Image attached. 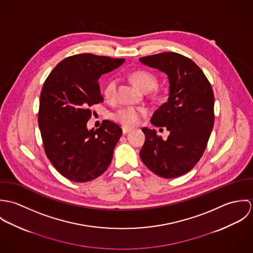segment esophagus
Listing matches in <instances>:
<instances>
[{
	"label": "esophagus",
	"mask_w": 253,
	"mask_h": 253,
	"mask_svg": "<svg viewBox=\"0 0 253 253\" xmlns=\"http://www.w3.org/2000/svg\"><path fill=\"white\" fill-rule=\"evenodd\" d=\"M132 129L131 128H129V127H126V126H124L123 127V133L124 134H126V133H128V132H130Z\"/></svg>",
	"instance_id": "esophagus-1"
}]
</instances>
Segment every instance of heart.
I'll return each mask as SVG.
<instances>
[{
	"instance_id": "1",
	"label": "heart",
	"mask_w": 253,
	"mask_h": 253,
	"mask_svg": "<svg viewBox=\"0 0 253 253\" xmlns=\"http://www.w3.org/2000/svg\"><path fill=\"white\" fill-rule=\"evenodd\" d=\"M130 78L133 83L144 91L154 89L158 84V78L150 71L144 69H138L130 74ZM117 79H110L103 87V95L106 99L112 100L116 96L117 90ZM147 114L146 109L134 106H124L115 111L112 118L117 123L123 125L126 127H132L137 126L142 117Z\"/></svg>"
}]
</instances>
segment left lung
<instances>
[{"label":"left lung","instance_id":"1","mask_svg":"<svg viewBox=\"0 0 253 253\" xmlns=\"http://www.w3.org/2000/svg\"><path fill=\"white\" fill-rule=\"evenodd\" d=\"M167 73L169 96L152 116L151 124L169 131L163 140L155 129L143 127L140 150L145 166L158 176L175 178L190 171L202 158L214 124V94L202 69L176 52H162L139 58ZM163 128H160V130Z\"/></svg>","mask_w":253,"mask_h":253}]
</instances>
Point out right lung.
<instances>
[{"instance_id":"add662e5","label":"right lung","mask_w":253,"mask_h":253,"mask_svg":"<svg viewBox=\"0 0 253 253\" xmlns=\"http://www.w3.org/2000/svg\"><path fill=\"white\" fill-rule=\"evenodd\" d=\"M125 62L92 53H80L60 61L45 79L38 123L46 157L69 180L87 182L108 169L122 128L105 120L88 130L90 107L103 102L98 80Z\"/></svg>"}]
</instances>
